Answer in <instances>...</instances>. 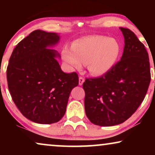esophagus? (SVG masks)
Returning <instances> with one entry per match:
<instances>
[{
  "label": "esophagus",
  "instance_id": "obj_1",
  "mask_svg": "<svg viewBox=\"0 0 155 155\" xmlns=\"http://www.w3.org/2000/svg\"><path fill=\"white\" fill-rule=\"evenodd\" d=\"M84 82V78L82 77H80L79 78V85H82V84H83V82Z\"/></svg>",
  "mask_w": 155,
  "mask_h": 155
}]
</instances>
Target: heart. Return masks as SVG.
Here are the masks:
<instances>
[{
  "label": "heart",
  "mask_w": 155,
  "mask_h": 155,
  "mask_svg": "<svg viewBox=\"0 0 155 155\" xmlns=\"http://www.w3.org/2000/svg\"><path fill=\"white\" fill-rule=\"evenodd\" d=\"M120 51V45L116 39L94 35L76 40L71 48L65 46L62 57L72 68L80 69L82 64H87L92 75L102 76L114 67Z\"/></svg>",
  "instance_id": "obj_1"
}]
</instances>
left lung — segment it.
Masks as SVG:
<instances>
[{"instance_id": "8db88e82", "label": "left lung", "mask_w": 155, "mask_h": 155, "mask_svg": "<svg viewBox=\"0 0 155 155\" xmlns=\"http://www.w3.org/2000/svg\"><path fill=\"white\" fill-rule=\"evenodd\" d=\"M120 29L125 43L120 61L107 74L87 78L82 85L85 114L97 126H116L128 119L143 102L151 80L144 44L129 29Z\"/></svg>"}]
</instances>
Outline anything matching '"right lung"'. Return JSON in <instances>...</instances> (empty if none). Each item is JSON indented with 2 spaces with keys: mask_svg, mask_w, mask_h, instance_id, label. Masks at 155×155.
I'll list each match as a JSON object with an SVG mask.
<instances>
[{
  "mask_svg": "<svg viewBox=\"0 0 155 155\" xmlns=\"http://www.w3.org/2000/svg\"><path fill=\"white\" fill-rule=\"evenodd\" d=\"M57 33L37 29L18 43L7 68L8 89L25 117L41 124H54L66 111L71 90L78 85V75L62 71L53 47Z\"/></svg>",
  "mask_w": 155,
  "mask_h": 155,
  "instance_id": "obj_1",
  "label": "right lung"
}]
</instances>
